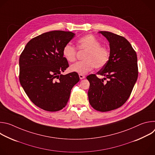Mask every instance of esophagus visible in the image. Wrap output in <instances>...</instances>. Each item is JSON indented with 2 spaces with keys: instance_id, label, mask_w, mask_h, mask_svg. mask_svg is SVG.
<instances>
[{
  "instance_id": "34e87169",
  "label": "esophagus",
  "mask_w": 155,
  "mask_h": 155,
  "mask_svg": "<svg viewBox=\"0 0 155 155\" xmlns=\"http://www.w3.org/2000/svg\"><path fill=\"white\" fill-rule=\"evenodd\" d=\"M79 77H80V80H82V79L85 78V76H84L83 75H81V74H79Z\"/></svg>"
}]
</instances>
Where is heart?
Returning a JSON list of instances; mask_svg holds the SVG:
<instances>
[{
    "label": "heart",
    "mask_w": 155,
    "mask_h": 155,
    "mask_svg": "<svg viewBox=\"0 0 155 155\" xmlns=\"http://www.w3.org/2000/svg\"><path fill=\"white\" fill-rule=\"evenodd\" d=\"M101 42L93 35H86L77 41V48L79 50L86 51L82 61L78 62L71 66L72 72L84 75L92 71L94 68H101L107 63L110 53L108 49L101 46ZM77 51L70 44H66L62 50V56L69 62L76 60Z\"/></svg>",
    "instance_id": "1"
}]
</instances>
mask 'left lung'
Instances as JSON below:
<instances>
[{"label":"left lung","mask_w":155,"mask_h":155,"mask_svg":"<svg viewBox=\"0 0 155 155\" xmlns=\"http://www.w3.org/2000/svg\"><path fill=\"white\" fill-rule=\"evenodd\" d=\"M109 42L107 63L95 74L86 78L90 85L87 95L93 108L108 112L122 106L129 97L138 77L137 57L130 43L123 37L107 31H99ZM107 78L108 81L104 82Z\"/></svg>","instance_id":"1"}]
</instances>
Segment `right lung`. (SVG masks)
<instances>
[{
	"label": "right lung",
	"mask_w": 155,
	"mask_h": 155,
	"mask_svg": "<svg viewBox=\"0 0 155 155\" xmlns=\"http://www.w3.org/2000/svg\"><path fill=\"white\" fill-rule=\"evenodd\" d=\"M71 32L53 31L31 39L19 60V81L30 100L37 107L56 112L67 105L77 73L61 74L69 67L62 56L64 47L75 36Z\"/></svg>",
	"instance_id": "right-lung-1"
}]
</instances>
